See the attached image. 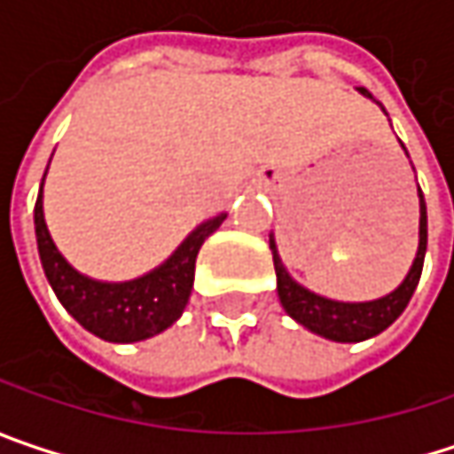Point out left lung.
Here are the masks:
<instances>
[{"mask_svg":"<svg viewBox=\"0 0 454 454\" xmlns=\"http://www.w3.org/2000/svg\"><path fill=\"white\" fill-rule=\"evenodd\" d=\"M362 95L372 98L364 87H359ZM271 253H274V269H276V292L281 300V308L289 312V317H294L300 325H305L308 331L323 336L328 340H339V343H356V340H367L382 333L387 325H393L405 305L411 302L421 269H424V255H427V204H424V193L419 188V250L413 258L411 271L405 274L398 289H393L390 294L372 300V302H339V300H328L320 297L315 292H309L308 286L297 284L289 271L284 269L278 250H276L274 235H271Z\"/></svg>","mask_w":454,"mask_h":454,"instance_id":"8db88e82","label":"left lung"}]
</instances>
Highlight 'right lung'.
<instances>
[{"mask_svg":"<svg viewBox=\"0 0 454 454\" xmlns=\"http://www.w3.org/2000/svg\"><path fill=\"white\" fill-rule=\"evenodd\" d=\"M224 219L227 214H219L199 224L180 243L178 250L149 274L131 281H95L72 269L51 240L43 219L41 183V193L35 201V238L51 289L56 292L67 312L98 339L111 343H134L162 333L183 315L193 289L196 255L204 240L219 230Z\"/></svg>","mask_w":454,"mask_h":454,"instance_id":"right-lung-1","label":"right lung"}]
</instances>
